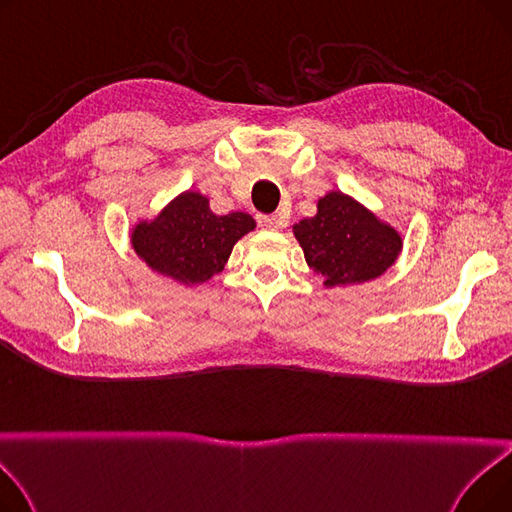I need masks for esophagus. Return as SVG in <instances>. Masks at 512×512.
Listing matches in <instances>:
<instances>
[{"label": "esophagus", "mask_w": 512, "mask_h": 512, "mask_svg": "<svg viewBox=\"0 0 512 512\" xmlns=\"http://www.w3.org/2000/svg\"><path fill=\"white\" fill-rule=\"evenodd\" d=\"M257 222L259 226L270 228V230H278L288 224L284 218H280V215H257Z\"/></svg>", "instance_id": "34e87169"}]
</instances>
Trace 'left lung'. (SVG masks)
Listing matches in <instances>:
<instances>
[{"mask_svg":"<svg viewBox=\"0 0 512 512\" xmlns=\"http://www.w3.org/2000/svg\"><path fill=\"white\" fill-rule=\"evenodd\" d=\"M313 272L326 286L361 284L396 261L402 240L355 199L338 191L321 197L315 218L292 226Z\"/></svg>","mask_w":512,"mask_h":512,"instance_id":"1","label":"left lung"}]
</instances>
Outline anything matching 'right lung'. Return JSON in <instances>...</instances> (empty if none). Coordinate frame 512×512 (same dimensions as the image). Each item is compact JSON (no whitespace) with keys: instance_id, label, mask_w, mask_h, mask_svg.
I'll return each mask as SVG.
<instances>
[{"instance_id":"obj_1","label":"right lung","mask_w":512,"mask_h":512,"mask_svg":"<svg viewBox=\"0 0 512 512\" xmlns=\"http://www.w3.org/2000/svg\"><path fill=\"white\" fill-rule=\"evenodd\" d=\"M255 228L249 213L215 215L207 197L182 193L153 222L132 230V247L151 270L182 284H201L224 270L236 240Z\"/></svg>"}]
</instances>
